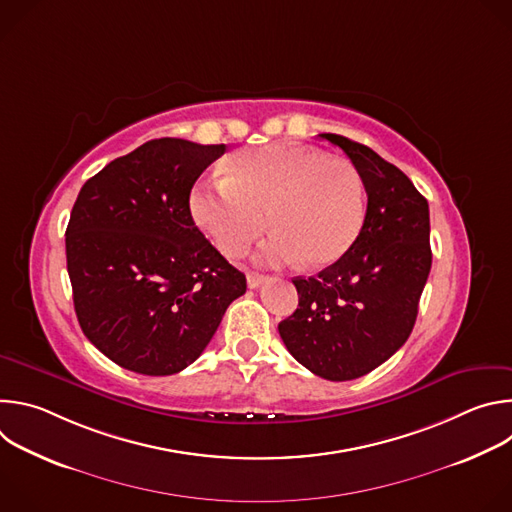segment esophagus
I'll return each mask as SVG.
<instances>
[{
    "instance_id": "1",
    "label": "esophagus",
    "mask_w": 512,
    "mask_h": 512,
    "mask_svg": "<svg viewBox=\"0 0 512 512\" xmlns=\"http://www.w3.org/2000/svg\"><path fill=\"white\" fill-rule=\"evenodd\" d=\"M265 281H267V277H265V275H259V273H249V275H247V285H249L251 289H255V287L263 285Z\"/></svg>"
}]
</instances>
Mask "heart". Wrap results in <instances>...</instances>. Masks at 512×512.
<instances>
[{"instance_id": "1", "label": "heart", "mask_w": 512, "mask_h": 512, "mask_svg": "<svg viewBox=\"0 0 512 512\" xmlns=\"http://www.w3.org/2000/svg\"><path fill=\"white\" fill-rule=\"evenodd\" d=\"M190 212L227 257L245 253L269 225L273 235L257 253L261 263L304 259L324 267L358 239L367 196L348 160L300 143H271L233 156L225 180L194 186Z\"/></svg>"}]
</instances>
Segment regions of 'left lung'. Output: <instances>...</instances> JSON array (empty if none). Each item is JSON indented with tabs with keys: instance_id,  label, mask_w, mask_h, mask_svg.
I'll use <instances>...</instances> for the list:
<instances>
[{
	"instance_id": "left-lung-1",
	"label": "left lung",
	"mask_w": 512,
	"mask_h": 512,
	"mask_svg": "<svg viewBox=\"0 0 512 512\" xmlns=\"http://www.w3.org/2000/svg\"><path fill=\"white\" fill-rule=\"evenodd\" d=\"M338 145L367 190L364 225L336 263L296 277L298 310L279 336L300 364L328 381H352L391 358L409 338L431 269L429 206L413 182L362 143L320 133Z\"/></svg>"
}]
</instances>
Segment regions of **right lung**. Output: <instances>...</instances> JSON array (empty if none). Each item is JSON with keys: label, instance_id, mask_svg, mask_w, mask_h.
<instances>
[{"label": "right lung", "instance_id": "add662e5", "mask_svg": "<svg viewBox=\"0 0 512 512\" xmlns=\"http://www.w3.org/2000/svg\"><path fill=\"white\" fill-rule=\"evenodd\" d=\"M227 152L162 137L81 188L66 227V269L85 336L119 367L150 377L192 364L247 291L194 225L190 190Z\"/></svg>", "mask_w": 512, "mask_h": 512}]
</instances>
